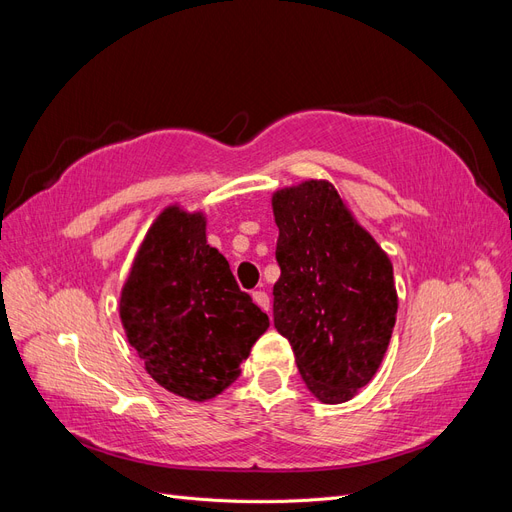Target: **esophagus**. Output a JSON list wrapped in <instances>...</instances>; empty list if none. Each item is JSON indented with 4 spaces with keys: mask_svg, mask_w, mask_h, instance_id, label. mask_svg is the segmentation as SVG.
<instances>
[{
    "mask_svg": "<svg viewBox=\"0 0 512 512\" xmlns=\"http://www.w3.org/2000/svg\"><path fill=\"white\" fill-rule=\"evenodd\" d=\"M252 299H254V303H256L260 309H265L267 314L271 312V301H269V294H267L265 290H256V292H252Z\"/></svg>",
    "mask_w": 512,
    "mask_h": 512,
    "instance_id": "obj_1",
    "label": "esophagus"
}]
</instances>
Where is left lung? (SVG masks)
<instances>
[{
	"label": "left lung",
	"mask_w": 512,
	"mask_h": 512,
	"mask_svg": "<svg viewBox=\"0 0 512 512\" xmlns=\"http://www.w3.org/2000/svg\"><path fill=\"white\" fill-rule=\"evenodd\" d=\"M273 324L299 374L322 404H344L363 389L389 348L397 290L391 258L356 222L327 179L273 192Z\"/></svg>",
	"instance_id": "1"
}]
</instances>
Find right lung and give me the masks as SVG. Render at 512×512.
<instances>
[{
    "label": "right lung",
    "mask_w": 512,
    "mask_h": 512,
    "mask_svg": "<svg viewBox=\"0 0 512 512\" xmlns=\"http://www.w3.org/2000/svg\"><path fill=\"white\" fill-rule=\"evenodd\" d=\"M119 318L147 374L168 393L207 401L241 374L269 316L207 243V215L168 205L138 245Z\"/></svg>",
    "instance_id": "add662e5"
}]
</instances>
